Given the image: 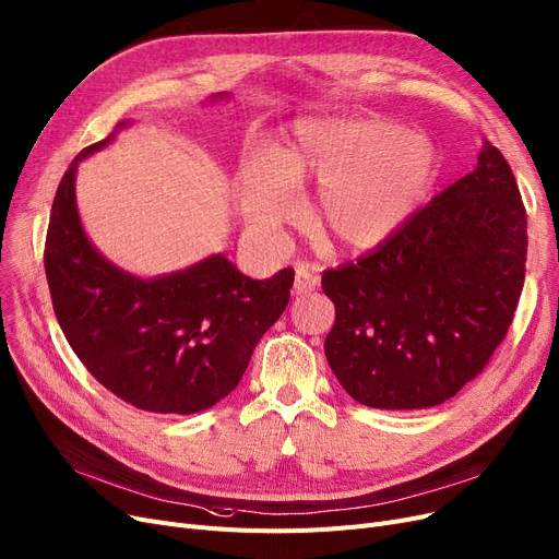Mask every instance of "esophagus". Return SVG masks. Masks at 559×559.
<instances>
[{
    "instance_id": "34e87169",
    "label": "esophagus",
    "mask_w": 559,
    "mask_h": 559,
    "mask_svg": "<svg viewBox=\"0 0 559 559\" xmlns=\"http://www.w3.org/2000/svg\"><path fill=\"white\" fill-rule=\"evenodd\" d=\"M319 286V275L311 271L309 265H296V280H294V294L296 296H302V294H309L314 292V288Z\"/></svg>"
}]
</instances>
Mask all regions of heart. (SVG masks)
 Here are the masks:
<instances>
[{
    "instance_id": "obj_1",
    "label": "heart",
    "mask_w": 559,
    "mask_h": 559,
    "mask_svg": "<svg viewBox=\"0 0 559 559\" xmlns=\"http://www.w3.org/2000/svg\"><path fill=\"white\" fill-rule=\"evenodd\" d=\"M438 174V148L424 132L378 117L298 119L273 160H242L234 199L254 234L273 236L298 215L294 183H317L319 229L340 250L365 254L408 225Z\"/></svg>"
}]
</instances>
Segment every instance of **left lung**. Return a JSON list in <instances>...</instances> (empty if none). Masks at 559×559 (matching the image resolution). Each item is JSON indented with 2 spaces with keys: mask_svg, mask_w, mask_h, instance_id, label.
<instances>
[{
  "mask_svg": "<svg viewBox=\"0 0 559 559\" xmlns=\"http://www.w3.org/2000/svg\"><path fill=\"white\" fill-rule=\"evenodd\" d=\"M527 217L504 155L481 142L471 174L383 248L325 271L328 365L360 404L431 408L486 367L513 321Z\"/></svg>",
  "mask_w": 559,
  "mask_h": 559,
  "instance_id": "8db88e82",
  "label": "left lung"
}]
</instances>
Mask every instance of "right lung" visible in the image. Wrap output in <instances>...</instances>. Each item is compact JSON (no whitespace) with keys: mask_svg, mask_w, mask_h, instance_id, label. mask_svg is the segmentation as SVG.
<instances>
[{"mask_svg":"<svg viewBox=\"0 0 559 559\" xmlns=\"http://www.w3.org/2000/svg\"><path fill=\"white\" fill-rule=\"evenodd\" d=\"M229 98L215 94L209 103ZM132 121L86 146L63 174L46 240V275L71 348L109 392L151 413L192 415L236 390L257 342L288 305L294 271L242 275L225 254L138 277L88 240L75 199L78 165Z\"/></svg>","mask_w":559,"mask_h":559,"instance_id":"right-lung-1","label":"right lung"}]
</instances>
